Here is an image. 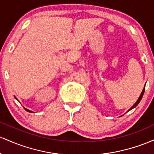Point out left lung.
Masks as SVG:
<instances>
[{"instance_id":"8db88e82","label":"left lung","mask_w":154,"mask_h":154,"mask_svg":"<svg viewBox=\"0 0 154 154\" xmlns=\"http://www.w3.org/2000/svg\"><path fill=\"white\" fill-rule=\"evenodd\" d=\"M144 91H145V87H144V89H143V91H142V92H141V94H140V96L139 97V98H138V100H137V102H136L135 103H134V105H133V106L132 107V108H130V109H129V110H132V109H133V108H135L136 106H137V105L139 104V103L140 102V100H141V99H142V97H143V94H144Z\"/></svg>"}]
</instances>
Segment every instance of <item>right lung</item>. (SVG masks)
I'll use <instances>...</instances> for the list:
<instances>
[{
    "label": "right lung",
    "mask_w": 154,
    "mask_h": 154,
    "mask_svg": "<svg viewBox=\"0 0 154 154\" xmlns=\"http://www.w3.org/2000/svg\"><path fill=\"white\" fill-rule=\"evenodd\" d=\"M25 109L27 110V111H28V112H30V113H32V111H31V110H28V109H27V108H25Z\"/></svg>",
    "instance_id": "right-lung-1"
}]
</instances>
